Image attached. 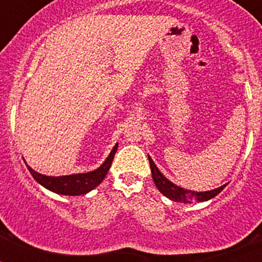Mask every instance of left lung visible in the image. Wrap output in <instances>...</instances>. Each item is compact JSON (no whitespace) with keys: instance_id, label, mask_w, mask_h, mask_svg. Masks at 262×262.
Segmentation results:
<instances>
[{"instance_id":"8db88e82","label":"left lung","mask_w":262,"mask_h":262,"mask_svg":"<svg viewBox=\"0 0 262 262\" xmlns=\"http://www.w3.org/2000/svg\"><path fill=\"white\" fill-rule=\"evenodd\" d=\"M149 160V165H151V172H152V178H154V182L156 185V187L159 189V191L163 195H165L169 200L176 201V202L181 203H193V202H205V201H209L214 196H216L217 194L223 190L226 185L221 187H216L214 190L209 191H193L187 190L184 187H180L177 185L173 184L172 181H169L168 178L160 172L159 168L156 166V164L154 163V160L148 156Z\"/></svg>"}]
</instances>
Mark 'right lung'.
Returning <instances> with one entry per match:
<instances>
[{
    "mask_svg": "<svg viewBox=\"0 0 262 262\" xmlns=\"http://www.w3.org/2000/svg\"><path fill=\"white\" fill-rule=\"evenodd\" d=\"M118 149V144L114 145L111 149L110 155L107 159L103 161V164L96 170L88 173H77V174H69V176H59V177H52V176H45L40 173L35 172L31 166L27 165V169L35 178L36 181L45 186L48 190L53 191L56 194L61 195H82V194L89 193L98 186L103 181V178L107 174L108 169H110L111 163L114 160V155Z\"/></svg>",
    "mask_w": 262,
    "mask_h": 262,
    "instance_id": "add662e5",
    "label": "right lung"
}]
</instances>
